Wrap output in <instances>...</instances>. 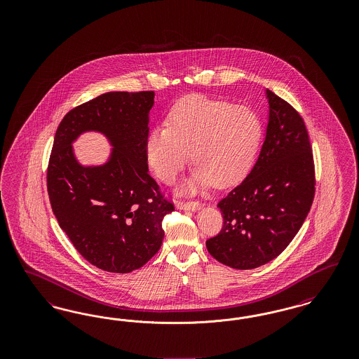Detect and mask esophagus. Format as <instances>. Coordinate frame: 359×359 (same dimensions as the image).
<instances>
[{
	"label": "esophagus",
	"instance_id": "esophagus-1",
	"mask_svg": "<svg viewBox=\"0 0 359 359\" xmlns=\"http://www.w3.org/2000/svg\"><path fill=\"white\" fill-rule=\"evenodd\" d=\"M176 207L179 210H186V211H198L202 208V205L199 202H177Z\"/></svg>",
	"mask_w": 359,
	"mask_h": 359
}]
</instances>
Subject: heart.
<instances>
[{
  "instance_id": "b5f03b06",
  "label": "heart",
  "mask_w": 359,
  "mask_h": 359,
  "mask_svg": "<svg viewBox=\"0 0 359 359\" xmlns=\"http://www.w3.org/2000/svg\"><path fill=\"white\" fill-rule=\"evenodd\" d=\"M262 140V122L253 109L191 95L176 103L168 126L147 138V158L156 176L172 183L191 161L196 167L179 188L191 195L208 187L238 183L250 171Z\"/></svg>"
}]
</instances>
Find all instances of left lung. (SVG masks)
<instances>
[{"label":"left lung","mask_w":359,"mask_h":359,"mask_svg":"<svg viewBox=\"0 0 359 359\" xmlns=\"http://www.w3.org/2000/svg\"><path fill=\"white\" fill-rule=\"evenodd\" d=\"M268 125L256 164L218 203L221 233L207 239L211 256L233 269H255L280 256L307 218L315 194L304 121L271 90Z\"/></svg>","instance_id":"8db88e82"}]
</instances>
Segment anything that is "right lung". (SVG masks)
<instances>
[{"mask_svg":"<svg viewBox=\"0 0 359 359\" xmlns=\"http://www.w3.org/2000/svg\"><path fill=\"white\" fill-rule=\"evenodd\" d=\"M154 91H111L69 111L52 147L47 188L52 211L75 249L94 266L129 273L158 252L161 221L173 211L148 171ZM101 133L112 149L102 165H82L73 142Z\"/></svg>","mask_w":359,"mask_h":359,"instance_id":"obj_1","label":"right lung"}]
</instances>
